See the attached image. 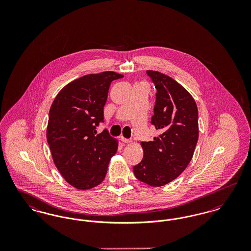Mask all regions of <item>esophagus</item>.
I'll list each match as a JSON object with an SVG mask.
<instances>
[{"label": "esophagus", "mask_w": 251, "mask_h": 251, "mask_svg": "<svg viewBox=\"0 0 251 251\" xmlns=\"http://www.w3.org/2000/svg\"><path fill=\"white\" fill-rule=\"evenodd\" d=\"M120 139H121V141H122L123 143H131V139L125 138V137H123V136H121V137H120Z\"/></svg>", "instance_id": "esophagus-1"}]
</instances>
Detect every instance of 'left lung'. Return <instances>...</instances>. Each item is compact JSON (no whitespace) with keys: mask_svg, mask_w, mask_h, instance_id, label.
Segmentation results:
<instances>
[{"mask_svg":"<svg viewBox=\"0 0 251 251\" xmlns=\"http://www.w3.org/2000/svg\"><path fill=\"white\" fill-rule=\"evenodd\" d=\"M147 74L156 88L151 123L161 133L141 142L143 159L133 173L149 185L163 186L178 178L191 161L199 139V112L190 93L175 80L154 71Z\"/></svg>","mask_w":251,"mask_h":251,"instance_id":"obj_1","label":"left lung"}]
</instances>
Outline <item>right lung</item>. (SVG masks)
I'll use <instances>...</instances> for the list:
<instances>
[{"label": "right lung", "mask_w": 251, "mask_h": 251, "mask_svg": "<svg viewBox=\"0 0 251 251\" xmlns=\"http://www.w3.org/2000/svg\"><path fill=\"white\" fill-rule=\"evenodd\" d=\"M122 77L114 72L83 76L67 84L50 106L49 147L60 174L77 189L99 185L118 151V141L107 130L98 133L97 127L104 121L110 84Z\"/></svg>", "instance_id": "add662e5"}]
</instances>
